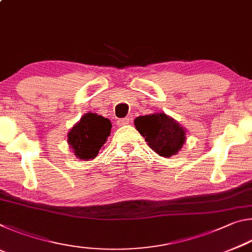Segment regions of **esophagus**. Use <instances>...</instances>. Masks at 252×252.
<instances>
[{
  "label": "esophagus",
  "mask_w": 252,
  "mask_h": 252,
  "mask_svg": "<svg viewBox=\"0 0 252 252\" xmlns=\"http://www.w3.org/2000/svg\"><path fill=\"white\" fill-rule=\"evenodd\" d=\"M131 122V120H130V118H123V119H120V120H118V122H117V125L118 126H126V125H129V123Z\"/></svg>",
  "instance_id": "esophagus-1"
}]
</instances>
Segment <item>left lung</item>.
<instances>
[{"label":"left lung","mask_w":252,"mask_h":252,"mask_svg":"<svg viewBox=\"0 0 252 252\" xmlns=\"http://www.w3.org/2000/svg\"><path fill=\"white\" fill-rule=\"evenodd\" d=\"M135 129L148 146L160 157L170 158L181 150L186 142V129L163 112L135 118Z\"/></svg>","instance_id":"8db88e82"}]
</instances>
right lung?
I'll list each match as a JSON object with an SVG mask.
<instances>
[{"label":"right lung","mask_w":252,"mask_h":252,"mask_svg":"<svg viewBox=\"0 0 252 252\" xmlns=\"http://www.w3.org/2000/svg\"><path fill=\"white\" fill-rule=\"evenodd\" d=\"M111 121L96 113H87L67 133V143L80 160H92L99 155L111 133Z\"/></svg>","instance_id":"right-lung-1"}]
</instances>
